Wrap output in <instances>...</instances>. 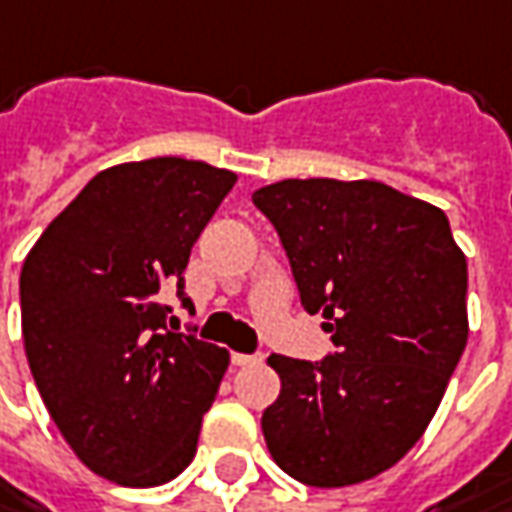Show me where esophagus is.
<instances>
[{
    "label": "esophagus",
    "mask_w": 512,
    "mask_h": 512,
    "mask_svg": "<svg viewBox=\"0 0 512 512\" xmlns=\"http://www.w3.org/2000/svg\"><path fill=\"white\" fill-rule=\"evenodd\" d=\"M260 361H263L260 352H252V355H246V352H232L234 367H252V364H260Z\"/></svg>",
    "instance_id": "obj_1"
}]
</instances>
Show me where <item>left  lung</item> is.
I'll list each match as a JSON object with an SVG mask.
<instances>
[{"mask_svg":"<svg viewBox=\"0 0 512 512\" xmlns=\"http://www.w3.org/2000/svg\"><path fill=\"white\" fill-rule=\"evenodd\" d=\"M252 203L338 346L269 358L280 395L260 418L266 447L300 484L367 481L407 456L444 398L467 346V257L447 214L375 180H280Z\"/></svg>","mask_w":512,"mask_h":512,"instance_id":"1","label":"left lung"}]
</instances>
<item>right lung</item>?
<instances>
[{"label": "right lung", "instance_id": "obj_1", "mask_svg": "<svg viewBox=\"0 0 512 512\" xmlns=\"http://www.w3.org/2000/svg\"><path fill=\"white\" fill-rule=\"evenodd\" d=\"M237 174L154 157L100 171L42 232L19 278L22 338L59 433L97 476L157 487L197 453L229 352L180 326L191 246Z\"/></svg>", "mask_w": 512, "mask_h": 512}]
</instances>
